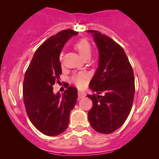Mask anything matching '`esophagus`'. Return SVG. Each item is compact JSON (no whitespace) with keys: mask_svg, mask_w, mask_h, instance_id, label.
<instances>
[{"mask_svg":"<svg viewBox=\"0 0 159 159\" xmlns=\"http://www.w3.org/2000/svg\"><path fill=\"white\" fill-rule=\"evenodd\" d=\"M86 96V93L83 92V91H79L78 92V98H82Z\"/></svg>","mask_w":159,"mask_h":159,"instance_id":"obj_1","label":"esophagus"}]
</instances>
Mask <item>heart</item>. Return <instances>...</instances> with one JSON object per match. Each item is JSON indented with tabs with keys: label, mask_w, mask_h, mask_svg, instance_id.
I'll list each match as a JSON object with an SVG mask.
<instances>
[{
	"label": "heart",
	"mask_w": 159,
	"mask_h": 159,
	"mask_svg": "<svg viewBox=\"0 0 159 159\" xmlns=\"http://www.w3.org/2000/svg\"><path fill=\"white\" fill-rule=\"evenodd\" d=\"M75 48L76 50L80 54V55L84 59L90 58L91 57V54H92V47H91L90 43L87 39H81L78 41L75 44ZM62 60H63V57L61 55V57H60V61H61V62L62 61ZM87 78V74L84 73V72H79L78 74L73 75L71 80L77 87L81 88V87H83L85 85Z\"/></svg>",
	"instance_id": "obj_1"
}]
</instances>
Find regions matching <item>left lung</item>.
<instances>
[{"label":"left lung","mask_w":159,"mask_h":159,"mask_svg":"<svg viewBox=\"0 0 159 159\" xmlns=\"http://www.w3.org/2000/svg\"><path fill=\"white\" fill-rule=\"evenodd\" d=\"M87 32L92 34L99 55L98 69L89 84L96 94L87 95L93 105L88 120L96 132L110 134L121 127L130 114L134 96V72L119 44L97 30Z\"/></svg>","instance_id":"obj_1"}]
</instances>
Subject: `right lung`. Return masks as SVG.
Returning a JSON list of instances; mask_svg holds the SVG:
<instances>
[{"mask_svg": "<svg viewBox=\"0 0 159 159\" xmlns=\"http://www.w3.org/2000/svg\"><path fill=\"white\" fill-rule=\"evenodd\" d=\"M78 33L69 29L49 37L36 49L25 72L23 98L28 118L40 132L56 136L66 129L78 90L69 87L63 93H53L62 73L59 56L65 43Z\"/></svg>", "mask_w": 159, "mask_h": 159, "instance_id": "right-lung-1", "label": "right lung"}]
</instances>
